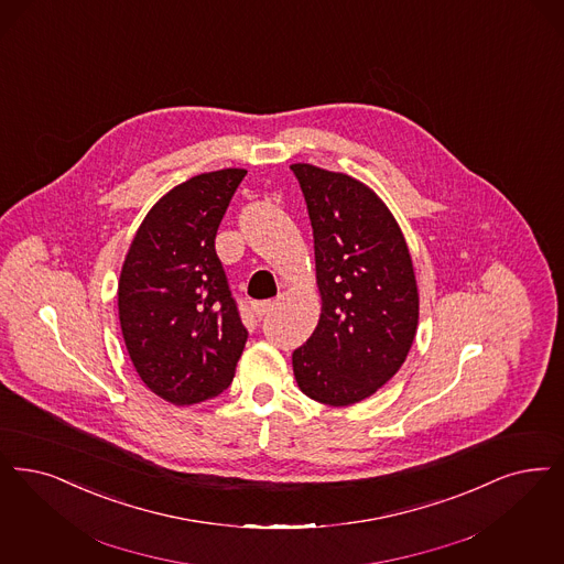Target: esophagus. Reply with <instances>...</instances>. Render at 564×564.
<instances>
[{
	"label": "esophagus",
	"mask_w": 564,
	"mask_h": 564,
	"mask_svg": "<svg viewBox=\"0 0 564 564\" xmlns=\"http://www.w3.org/2000/svg\"><path fill=\"white\" fill-rule=\"evenodd\" d=\"M272 306L274 304H272L271 300H264V302H253L251 308H253V313H256L258 318H264V316L271 315Z\"/></svg>",
	"instance_id": "obj_1"
}]
</instances>
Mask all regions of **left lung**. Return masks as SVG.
<instances>
[{
    "label": "left lung",
    "mask_w": 564,
    "mask_h": 564,
    "mask_svg": "<svg viewBox=\"0 0 564 564\" xmlns=\"http://www.w3.org/2000/svg\"><path fill=\"white\" fill-rule=\"evenodd\" d=\"M315 237L321 316L292 355L300 390L318 403L355 405L405 362L420 295L405 237L362 182L293 163Z\"/></svg>",
    "instance_id": "obj_1"
}]
</instances>
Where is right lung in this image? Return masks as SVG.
Listing matches in <instances>:
<instances>
[{
	"mask_svg": "<svg viewBox=\"0 0 564 564\" xmlns=\"http://www.w3.org/2000/svg\"><path fill=\"white\" fill-rule=\"evenodd\" d=\"M246 170L199 174L147 214L126 256L117 306L140 380L174 405L202 403L235 378L248 329L216 253Z\"/></svg>",
	"mask_w": 564,
	"mask_h": 564,
	"instance_id": "add662e5",
	"label": "right lung"
}]
</instances>
